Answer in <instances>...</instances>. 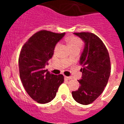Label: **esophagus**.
I'll use <instances>...</instances> for the list:
<instances>
[{
  "label": "esophagus",
  "instance_id": "1",
  "mask_svg": "<svg viewBox=\"0 0 124 124\" xmlns=\"http://www.w3.org/2000/svg\"><path fill=\"white\" fill-rule=\"evenodd\" d=\"M65 79H67V80H70V79H71V77H68V76H65Z\"/></svg>",
  "mask_w": 124,
  "mask_h": 124
}]
</instances>
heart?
Segmentation results:
<instances>
[{"label":"heart","instance_id":"b5f03b06","mask_svg":"<svg viewBox=\"0 0 124 124\" xmlns=\"http://www.w3.org/2000/svg\"><path fill=\"white\" fill-rule=\"evenodd\" d=\"M67 41L68 43V45H69L70 48L75 47H81V46H82V41L79 38H77L76 37H73V36H70V37H68V38H67ZM59 46V44H57L56 45V47H55V49H57L58 48Z\"/></svg>","mask_w":124,"mask_h":124}]
</instances>
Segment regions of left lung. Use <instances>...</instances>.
<instances>
[{
  "instance_id": "obj_1",
  "label": "left lung",
  "mask_w": 124,
  "mask_h": 124,
  "mask_svg": "<svg viewBox=\"0 0 124 124\" xmlns=\"http://www.w3.org/2000/svg\"><path fill=\"white\" fill-rule=\"evenodd\" d=\"M84 42L79 63L82 66V79L77 91H72V97L78 103H92L103 92L111 71L110 61L107 48L95 34L89 32L74 33Z\"/></svg>"
}]
</instances>
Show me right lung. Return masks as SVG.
<instances>
[{
  "mask_svg": "<svg viewBox=\"0 0 124 124\" xmlns=\"http://www.w3.org/2000/svg\"><path fill=\"white\" fill-rule=\"evenodd\" d=\"M65 33L41 31L24 44L18 58L20 77L29 95L38 103L50 102L64 81L62 74L54 75L45 70L52 57L56 44Z\"/></svg>",
  "mask_w": 124,
  "mask_h": 124,
  "instance_id": "1",
  "label": "right lung"
}]
</instances>
